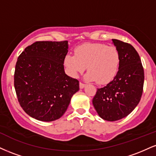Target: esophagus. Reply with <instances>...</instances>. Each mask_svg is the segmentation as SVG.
Wrapping results in <instances>:
<instances>
[{"instance_id": "1", "label": "esophagus", "mask_w": 156, "mask_h": 156, "mask_svg": "<svg viewBox=\"0 0 156 156\" xmlns=\"http://www.w3.org/2000/svg\"><path fill=\"white\" fill-rule=\"evenodd\" d=\"M79 86H80V89H83L84 87H86V84H84L83 83H81V82H80Z\"/></svg>"}]
</instances>
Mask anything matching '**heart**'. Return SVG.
Instances as JSON below:
<instances>
[{"instance_id": "1", "label": "heart", "mask_w": 156, "mask_h": 156, "mask_svg": "<svg viewBox=\"0 0 156 156\" xmlns=\"http://www.w3.org/2000/svg\"><path fill=\"white\" fill-rule=\"evenodd\" d=\"M64 65L68 74L78 78L87 68L84 78L100 84L108 83L117 75L119 55L117 48L103 43H86L75 50V55L67 54Z\"/></svg>"}]
</instances>
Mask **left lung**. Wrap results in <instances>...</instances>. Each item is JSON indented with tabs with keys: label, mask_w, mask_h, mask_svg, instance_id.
I'll return each instance as SVG.
<instances>
[{
	"label": "left lung",
	"mask_w": 156,
	"mask_h": 156,
	"mask_svg": "<svg viewBox=\"0 0 156 156\" xmlns=\"http://www.w3.org/2000/svg\"><path fill=\"white\" fill-rule=\"evenodd\" d=\"M112 43L119 52L118 72L112 81L98 89L92 103L97 113L107 121H117L130 114L139 104L144 86V69L131 44L118 39Z\"/></svg>",
	"instance_id": "left-lung-1"
}]
</instances>
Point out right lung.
<instances>
[{"instance_id":"obj_1","label":"right lung","mask_w":156,"mask_h":156,"mask_svg":"<svg viewBox=\"0 0 156 156\" xmlns=\"http://www.w3.org/2000/svg\"><path fill=\"white\" fill-rule=\"evenodd\" d=\"M68 48L67 41L36 42L17 58V99L25 112L37 120L51 122L62 117L79 90V81L64 72Z\"/></svg>"}]
</instances>
